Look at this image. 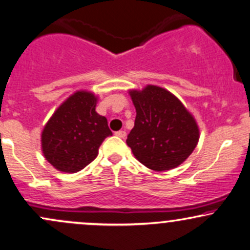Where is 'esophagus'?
<instances>
[{
    "label": "esophagus",
    "instance_id": "34e87169",
    "mask_svg": "<svg viewBox=\"0 0 250 250\" xmlns=\"http://www.w3.org/2000/svg\"><path fill=\"white\" fill-rule=\"evenodd\" d=\"M116 136L122 138V139H124V138L126 137V132L125 131H118V132H116Z\"/></svg>",
    "mask_w": 250,
    "mask_h": 250
}]
</instances>
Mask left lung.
Here are the masks:
<instances>
[{"label": "left lung", "instance_id": "1", "mask_svg": "<svg viewBox=\"0 0 250 250\" xmlns=\"http://www.w3.org/2000/svg\"><path fill=\"white\" fill-rule=\"evenodd\" d=\"M130 95L137 116L126 144L134 157L157 172L183 164L199 140V128L192 114L163 87L147 85Z\"/></svg>", "mask_w": 250, "mask_h": 250}]
</instances>
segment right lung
Segmentation results:
<instances>
[{
    "label": "right lung",
    "mask_w": 250,
    "mask_h": 250,
    "mask_svg": "<svg viewBox=\"0 0 250 250\" xmlns=\"http://www.w3.org/2000/svg\"><path fill=\"white\" fill-rule=\"evenodd\" d=\"M97 98L78 91L56 110L42 132L45 159L58 171L76 173L98 155V148L112 132L105 117L96 112Z\"/></svg>",
    "instance_id": "right-lung-1"
}]
</instances>
